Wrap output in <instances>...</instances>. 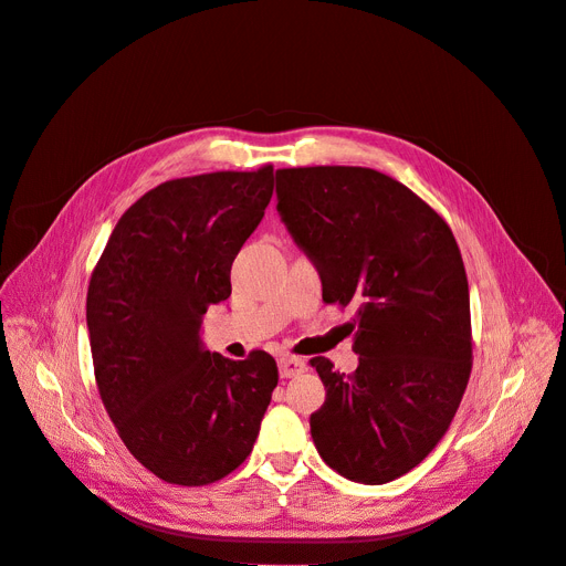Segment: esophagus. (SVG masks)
Here are the masks:
<instances>
[{
    "mask_svg": "<svg viewBox=\"0 0 566 566\" xmlns=\"http://www.w3.org/2000/svg\"><path fill=\"white\" fill-rule=\"evenodd\" d=\"M304 361L302 358H297V356H281L279 358V373H281V378H295V375H300V373H304Z\"/></svg>",
    "mask_w": 566,
    "mask_h": 566,
    "instance_id": "1",
    "label": "esophagus"
}]
</instances>
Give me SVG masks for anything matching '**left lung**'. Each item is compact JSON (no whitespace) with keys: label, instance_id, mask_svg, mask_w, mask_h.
<instances>
[{"label":"left lung","instance_id":"left-lung-1","mask_svg":"<svg viewBox=\"0 0 566 566\" xmlns=\"http://www.w3.org/2000/svg\"><path fill=\"white\" fill-rule=\"evenodd\" d=\"M276 198L318 271L323 302L356 304V370L310 361L325 387L310 418L316 451L352 482L387 484L437 447L470 380L458 243L430 205L375 169H276Z\"/></svg>","mask_w":566,"mask_h":566}]
</instances>
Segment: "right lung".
I'll list each match as a JSON object with an SVG mask.
<instances>
[{"label": "right lung", "mask_w": 566, "mask_h": 566, "mask_svg": "<svg viewBox=\"0 0 566 566\" xmlns=\"http://www.w3.org/2000/svg\"><path fill=\"white\" fill-rule=\"evenodd\" d=\"M271 193V165L165 181L117 221L92 273L101 401L129 453L169 484H212L241 465L279 385L266 352L231 361L200 328L231 295V264Z\"/></svg>", "instance_id": "obj_1"}]
</instances>
